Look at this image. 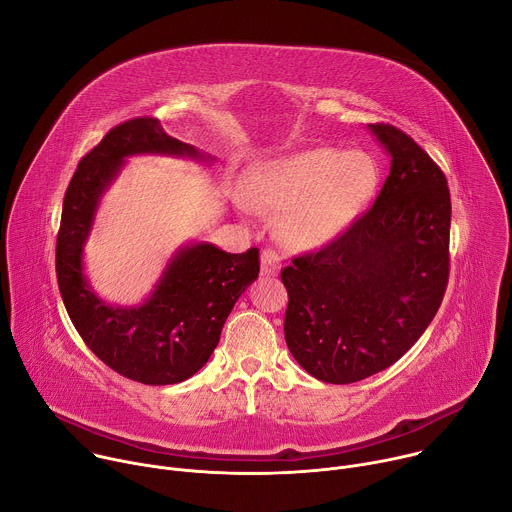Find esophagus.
<instances>
[{
	"label": "esophagus",
	"mask_w": 512,
	"mask_h": 512,
	"mask_svg": "<svg viewBox=\"0 0 512 512\" xmlns=\"http://www.w3.org/2000/svg\"><path fill=\"white\" fill-rule=\"evenodd\" d=\"M279 269H281L279 255H277L275 251H271V249L263 251V253H261V275L271 277V275H277Z\"/></svg>",
	"instance_id": "34e87169"
}]
</instances>
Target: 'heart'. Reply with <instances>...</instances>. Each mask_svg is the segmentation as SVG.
Instances as JSON below:
<instances>
[{"label":"heart","instance_id":"b5f03b06","mask_svg":"<svg viewBox=\"0 0 512 512\" xmlns=\"http://www.w3.org/2000/svg\"><path fill=\"white\" fill-rule=\"evenodd\" d=\"M375 160L360 150L312 148L259 164L239 204L281 212L279 231L296 247H318L344 233L373 200Z\"/></svg>","mask_w":512,"mask_h":512}]
</instances>
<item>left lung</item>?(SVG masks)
<instances>
[{
	"mask_svg": "<svg viewBox=\"0 0 512 512\" xmlns=\"http://www.w3.org/2000/svg\"><path fill=\"white\" fill-rule=\"evenodd\" d=\"M369 129L391 156L375 204L332 243L281 271L287 348L312 377L332 385L397 362L440 310L450 277L444 172L401 129Z\"/></svg>",
	"mask_w": 512,
	"mask_h": 512,
	"instance_id": "left-lung-1",
	"label": "left lung"
}]
</instances>
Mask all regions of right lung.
<instances>
[{"label":"right lung","instance_id":"right-lung-1","mask_svg":"<svg viewBox=\"0 0 512 512\" xmlns=\"http://www.w3.org/2000/svg\"><path fill=\"white\" fill-rule=\"evenodd\" d=\"M166 154L210 160L170 137L158 119L135 117L113 127L79 162L56 237V277L64 308L85 344L115 373L143 385H174L198 373L221 340L235 302L259 275V249L225 253L210 243L180 249L141 306L105 304L83 273V247L103 192L123 160Z\"/></svg>","mask_w":512,"mask_h":512}]
</instances>
